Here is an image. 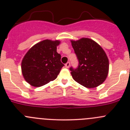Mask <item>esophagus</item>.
Here are the masks:
<instances>
[{
  "label": "esophagus",
  "instance_id": "1",
  "mask_svg": "<svg viewBox=\"0 0 130 130\" xmlns=\"http://www.w3.org/2000/svg\"><path fill=\"white\" fill-rule=\"evenodd\" d=\"M70 62H68L65 64V66H66V68H68L70 67Z\"/></svg>",
  "mask_w": 130,
  "mask_h": 130
}]
</instances>
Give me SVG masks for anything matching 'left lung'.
<instances>
[{"mask_svg": "<svg viewBox=\"0 0 130 130\" xmlns=\"http://www.w3.org/2000/svg\"><path fill=\"white\" fill-rule=\"evenodd\" d=\"M79 60L77 68H70L73 79L87 88H95L105 81L109 72V59L102 47L94 40L83 38L71 40Z\"/></svg>", "mask_w": 130, "mask_h": 130, "instance_id": "8db88e82", "label": "left lung"}]
</instances>
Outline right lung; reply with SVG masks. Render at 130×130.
I'll list each match as a JSON object with an SVG mask.
<instances>
[{"mask_svg": "<svg viewBox=\"0 0 130 130\" xmlns=\"http://www.w3.org/2000/svg\"><path fill=\"white\" fill-rule=\"evenodd\" d=\"M59 40H45L33 45L21 62L24 79L30 85L40 87L53 81L64 66L57 52Z\"/></svg>", "mask_w": 130, "mask_h": 130, "instance_id": "right-lung-1", "label": "right lung"}]
</instances>
